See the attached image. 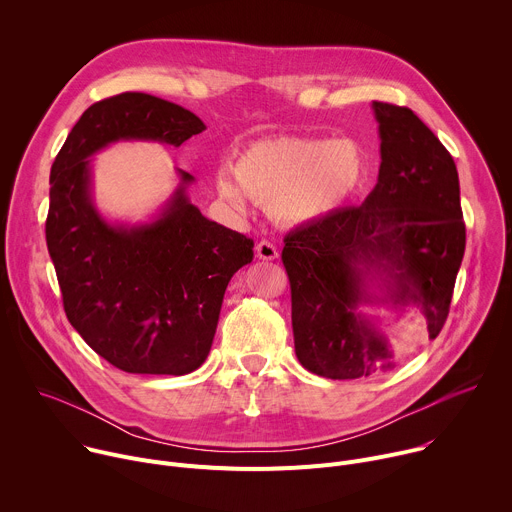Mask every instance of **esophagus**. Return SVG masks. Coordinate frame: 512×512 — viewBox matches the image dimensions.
<instances>
[{"label": "esophagus", "mask_w": 512, "mask_h": 512, "mask_svg": "<svg viewBox=\"0 0 512 512\" xmlns=\"http://www.w3.org/2000/svg\"><path fill=\"white\" fill-rule=\"evenodd\" d=\"M255 253H257V257H259V259H263V261H273V259H277V257H279L277 247H275L273 243H269V241H261V243H257Z\"/></svg>", "instance_id": "obj_1"}]
</instances>
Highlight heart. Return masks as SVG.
Listing matches in <instances>:
<instances>
[{
    "mask_svg": "<svg viewBox=\"0 0 512 512\" xmlns=\"http://www.w3.org/2000/svg\"><path fill=\"white\" fill-rule=\"evenodd\" d=\"M216 178L218 192L245 210L247 196L281 223L302 227L344 206L367 176V158L350 137L279 135L251 143L233 168Z\"/></svg>",
    "mask_w": 512,
    "mask_h": 512,
    "instance_id": "obj_1",
    "label": "heart"
}]
</instances>
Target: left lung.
<instances>
[{"label": "left lung", "mask_w": 512, "mask_h": 512, "mask_svg": "<svg viewBox=\"0 0 512 512\" xmlns=\"http://www.w3.org/2000/svg\"><path fill=\"white\" fill-rule=\"evenodd\" d=\"M373 109L381 137L373 192L283 239L296 356L326 379L393 369L389 338L360 310L367 304L417 308L429 338L440 334L466 249L454 158L411 109L381 101Z\"/></svg>", "instance_id": "obj_1"}]
</instances>
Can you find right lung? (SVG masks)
I'll return each mask as SVG.
<instances>
[{
  "label": "right lung",
  "instance_id": "add662e5",
  "mask_svg": "<svg viewBox=\"0 0 512 512\" xmlns=\"http://www.w3.org/2000/svg\"><path fill=\"white\" fill-rule=\"evenodd\" d=\"M206 125L188 109L121 93L91 105L50 172L46 245L68 322L113 367L133 375H188L206 360L231 277L253 261V241L218 225L180 184L150 223H109L93 200L91 156L117 141L172 148Z\"/></svg>",
  "mask_w": 512,
  "mask_h": 512
}]
</instances>
